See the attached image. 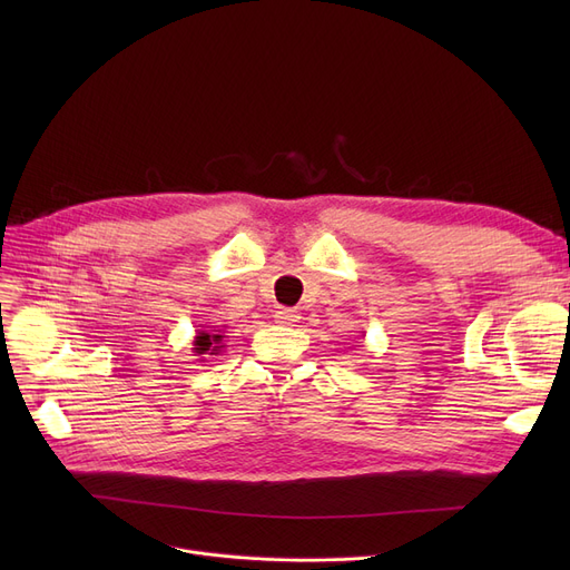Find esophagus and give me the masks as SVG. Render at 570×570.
<instances>
[{"label": "esophagus", "mask_w": 570, "mask_h": 570, "mask_svg": "<svg viewBox=\"0 0 570 570\" xmlns=\"http://www.w3.org/2000/svg\"><path fill=\"white\" fill-rule=\"evenodd\" d=\"M297 318H301V314H297V312H293V309H277L275 312V321L279 323V325H295V321Z\"/></svg>", "instance_id": "1"}]
</instances>
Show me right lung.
<instances>
[{
  "instance_id": "obj_1",
  "label": "right lung",
  "mask_w": 570,
  "mask_h": 570,
  "mask_svg": "<svg viewBox=\"0 0 570 570\" xmlns=\"http://www.w3.org/2000/svg\"><path fill=\"white\" fill-rule=\"evenodd\" d=\"M224 348V333L219 325H198L194 337V355L198 361H207V355H219Z\"/></svg>"
}]
</instances>
